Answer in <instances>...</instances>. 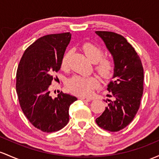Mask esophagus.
<instances>
[{
  "label": "esophagus",
  "mask_w": 159,
  "mask_h": 159,
  "mask_svg": "<svg viewBox=\"0 0 159 159\" xmlns=\"http://www.w3.org/2000/svg\"><path fill=\"white\" fill-rule=\"evenodd\" d=\"M79 99H81V100L84 101V102H90V99H88V98H86V97H79Z\"/></svg>",
  "instance_id": "34e87169"
}]
</instances>
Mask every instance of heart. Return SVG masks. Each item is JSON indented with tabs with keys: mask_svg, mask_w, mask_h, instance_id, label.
Here are the masks:
<instances>
[{
	"mask_svg": "<svg viewBox=\"0 0 159 159\" xmlns=\"http://www.w3.org/2000/svg\"><path fill=\"white\" fill-rule=\"evenodd\" d=\"M83 51L88 58L94 62V68L99 75L103 79H109L114 75L116 62L112 57L102 56L104 52L102 48L93 42H86L82 45ZM70 51L66 52L61 61V66L65 68L68 65ZM68 89L72 93L82 97H88L97 87L99 81L95 77H83L75 75L66 82Z\"/></svg>",
	"mask_w": 159,
	"mask_h": 159,
	"instance_id": "heart-1",
	"label": "heart"
}]
</instances>
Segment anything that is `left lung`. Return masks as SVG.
Returning a JSON list of instances; mask_svg holds the SVG:
<instances>
[{
  "label": "left lung",
  "mask_w": 159,
  "mask_h": 159,
  "mask_svg": "<svg viewBox=\"0 0 159 159\" xmlns=\"http://www.w3.org/2000/svg\"><path fill=\"white\" fill-rule=\"evenodd\" d=\"M116 62L113 80L108 85L109 102L96 119L99 128L111 132L122 130L135 117L143 93V68L136 50L121 34L97 31ZM106 100V102H107Z\"/></svg>",
  "instance_id": "1"
}]
</instances>
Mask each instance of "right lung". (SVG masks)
Here are the masks:
<instances>
[{
    "instance_id": "right-lung-1",
    "label": "right lung",
    "mask_w": 159,
    "mask_h": 159,
    "mask_svg": "<svg viewBox=\"0 0 159 159\" xmlns=\"http://www.w3.org/2000/svg\"><path fill=\"white\" fill-rule=\"evenodd\" d=\"M69 32L38 38L24 52L16 71V93L22 111L34 128L46 133L58 131L69 121V109L75 97L60 93L50 95L53 75L69 45Z\"/></svg>"
}]
</instances>
